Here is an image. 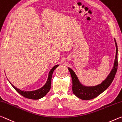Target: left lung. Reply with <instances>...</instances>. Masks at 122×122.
Returning <instances> with one entry per match:
<instances>
[{
  "instance_id": "8db88e82",
  "label": "left lung",
  "mask_w": 122,
  "mask_h": 122,
  "mask_svg": "<svg viewBox=\"0 0 122 122\" xmlns=\"http://www.w3.org/2000/svg\"><path fill=\"white\" fill-rule=\"evenodd\" d=\"M114 41L116 47V52L113 66L107 77L100 84L96 86H91L83 85L79 81L78 78L77 77L75 72L71 68L68 67V70L70 73L72 80L73 93L78 98L83 100H90V99L95 98L107 89V87L112 82L116 73L118 66V48L115 39H114Z\"/></svg>"
}]
</instances>
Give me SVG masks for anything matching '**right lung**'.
<instances>
[{"label": "right lung", "mask_w": 122, "mask_h": 122, "mask_svg": "<svg viewBox=\"0 0 122 122\" xmlns=\"http://www.w3.org/2000/svg\"><path fill=\"white\" fill-rule=\"evenodd\" d=\"M59 65H56L51 69V70L49 71V75H48V78L47 79V81L45 85L40 88L39 89L36 90L34 91H23L19 89H18L17 87L15 86L12 84L9 81V79H7L10 83L11 84V85L18 92L20 95L23 96V97L29 99H39L40 98H41L43 97H44L49 92L50 90L51 89V78H52V76L53 72L55 70L58 66Z\"/></svg>", "instance_id": "right-lung-1"}]
</instances>
